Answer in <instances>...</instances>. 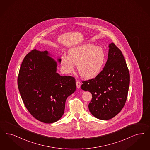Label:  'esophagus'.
I'll list each match as a JSON object with an SVG mask.
<instances>
[{"instance_id": "1", "label": "esophagus", "mask_w": 150, "mask_h": 150, "mask_svg": "<svg viewBox=\"0 0 150 150\" xmlns=\"http://www.w3.org/2000/svg\"><path fill=\"white\" fill-rule=\"evenodd\" d=\"M76 86L78 88H80V86H81V83L79 81H76Z\"/></svg>"}]
</instances>
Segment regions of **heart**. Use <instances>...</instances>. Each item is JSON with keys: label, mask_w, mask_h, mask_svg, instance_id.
Masks as SVG:
<instances>
[{"label": "heart", "mask_w": 150, "mask_h": 150, "mask_svg": "<svg viewBox=\"0 0 150 150\" xmlns=\"http://www.w3.org/2000/svg\"><path fill=\"white\" fill-rule=\"evenodd\" d=\"M70 56H61V65L66 74L74 71L75 65L82 78L90 79L96 77L102 71L105 63V54L100 47L93 45H84L70 51Z\"/></svg>", "instance_id": "obj_1"}]
</instances>
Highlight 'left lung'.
I'll list each match as a JSON object with an SVG mask.
<instances>
[{"instance_id":"8db88e82","label":"left lung","mask_w":150,"mask_h":150,"mask_svg":"<svg viewBox=\"0 0 150 150\" xmlns=\"http://www.w3.org/2000/svg\"><path fill=\"white\" fill-rule=\"evenodd\" d=\"M109 48L103 70L96 78L83 81L81 86L91 93L89 109L99 120H110L120 113L125 105L129 86V72L122 51L113 43Z\"/></svg>"}]
</instances>
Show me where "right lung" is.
<instances>
[{
  "label": "right lung",
  "instance_id": "add662e5",
  "mask_svg": "<svg viewBox=\"0 0 150 150\" xmlns=\"http://www.w3.org/2000/svg\"><path fill=\"white\" fill-rule=\"evenodd\" d=\"M48 54L47 51L35 49L25 56L19 71L18 87L30 114L42 122L52 123L64 113L66 99L76 86L74 77L57 73V62Z\"/></svg>",
  "mask_w": 150,
  "mask_h": 150
}]
</instances>
